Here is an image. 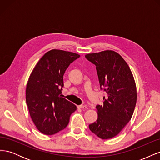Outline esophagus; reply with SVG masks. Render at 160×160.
<instances>
[{"label":"esophagus","instance_id":"1","mask_svg":"<svg viewBox=\"0 0 160 160\" xmlns=\"http://www.w3.org/2000/svg\"><path fill=\"white\" fill-rule=\"evenodd\" d=\"M77 108L79 109H88V107L86 105H78Z\"/></svg>","mask_w":160,"mask_h":160}]
</instances>
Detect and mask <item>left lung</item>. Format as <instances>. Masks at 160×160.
<instances>
[{"label":"left lung","instance_id":"left-lung-1","mask_svg":"<svg viewBox=\"0 0 160 160\" xmlns=\"http://www.w3.org/2000/svg\"><path fill=\"white\" fill-rule=\"evenodd\" d=\"M96 66L103 105L96 106L98 118L89 129L102 139L118 135L132 118L137 101L136 85L128 63L119 53L106 50L85 55Z\"/></svg>","mask_w":160,"mask_h":160}]
</instances>
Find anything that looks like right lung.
Here are the masks:
<instances>
[{
  "label": "right lung",
  "mask_w": 160,
  "mask_h": 160,
  "mask_svg": "<svg viewBox=\"0 0 160 160\" xmlns=\"http://www.w3.org/2000/svg\"><path fill=\"white\" fill-rule=\"evenodd\" d=\"M79 54L59 49L47 52L28 78L26 102L34 124L43 134L53 135L65 129L76 105L62 98L63 75Z\"/></svg>",
  "instance_id": "obj_1"
}]
</instances>
